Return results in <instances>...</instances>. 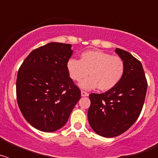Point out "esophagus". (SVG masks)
Masks as SVG:
<instances>
[{"label": "esophagus", "mask_w": 158, "mask_h": 158, "mask_svg": "<svg viewBox=\"0 0 158 158\" xmlns=\"http://www.w3.org/2000/svg\"><path fill=\"white\" fill-rule=\"evenodd\" d=\"M89 96V93H86L85 91H81V96Z\"/></svg>", "instance_id": "esophagus-1"}]
</instances>
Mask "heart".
<instances>
[{"mask_svg": "<svg viewBox=\"0 0 158 158\" xmlns=\"http://www.w3.org/2000/svg\"><path fill=\"white\" fill-rule=\"evenodd\" d=\"M66 69L70 78L80 81L89 74V77L82 81L80 87L83 89L98 88L101 91H108L119 83L124 74L125 65L118 56L98 50H91L82 53L80 60L69 59Z\"/></svg>", "mask_w": 158, "mask_h": 158, "instance_id": "obj_1", "label": "heart"}]
</instances>
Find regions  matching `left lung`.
I'll use <instances>...</instances> for the list:
<instances>
[{
  "label": "left lung",
  "instance_id": "obj_1",
  "mask_svg": "<svg viewBox=\"0 0 158 158\" xmlns=\"http://www.w3.org/2000/svg\"><path fill=\"white\" fill-rule=\"evenodd\" d=\"M125 70L115 87L101 94L89 95L88 118L92 129L105 138L120 135L138 119L144 104L147 81L142 63L127 51L116 48Z\"/></svg>",
  "mask_w": 158,
  "mask_h": 158
}]
</instances>
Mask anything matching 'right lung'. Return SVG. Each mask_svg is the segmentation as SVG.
<instances>
[{"mask_svg": "<svg viewBox=\"0 0 158 158\" xmlns=\"http://www.w3.org/2000/svg\"><path fill=\"white\" fill-rule=\"evenodd\" d=\"M72 45L50 43L35 49L19 67L16 97L25 119L39 131L54 132L66 123L81 99L69 77L67 62Z\"/></svg>", "mask_w": 158, "mask_h": 158, "instance_id": "right-lung-1", "label": "right lung"}]
</instances>
